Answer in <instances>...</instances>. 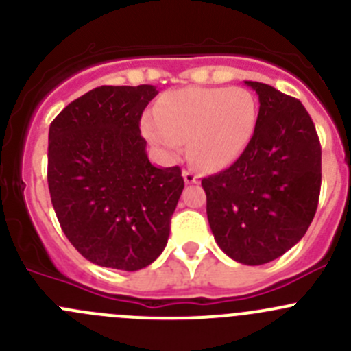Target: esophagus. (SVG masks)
I'll list each match as a JSON object with an SVG mask.
<instances>
[{"label":"esophagus","instance_id":"obj_1","mask_svg":"<svg viewBox=\"0 0 351 351\" xmlns=\"http://www.w3.org/2000/svg\"><path fill=\"white\" fill-rule=\"evenodd\" d=\"M182 177H184V180H186V184H196L197 182V176L194 174L193 171H189V169H186V171L182 172Z\"/></svg>","mask_w":351,"mask_h":351}]
</instances>
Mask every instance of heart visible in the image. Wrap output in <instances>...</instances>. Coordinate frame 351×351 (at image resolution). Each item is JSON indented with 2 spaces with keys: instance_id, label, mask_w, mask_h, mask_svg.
<instances>
[{
  "instance_id": "1",
  "label": "heart",
  "mask_w": 351,
  "mask_h": 351,
  "mask_svg": "<svg viewBox=\"0 0 351 351\" xmlns=\"http://www.w3.org/2000/svg\"><path fill=\"white\" fill-rule=\"evenodd\" d=\"M256 121L258 104L249 90L189 86L165 93L154 116L145 117L143 131L169 157H177L189 140L193 162L206 171H218L244 152Z\"/></svg>"
}]
</instances>
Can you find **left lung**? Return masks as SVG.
I'll return each mask as SVG.
<instances>
[{
  "instance_id": "obj_1",
  "label": "left lung",
  "mask_w": 351,
  "mask_h": 351,
  "mask_svg": "<svg viewBox=\"0 0 351 351\" xmlns=\"http://www.w3.org/2000/svg\"><path fill=\"white\" fill-rule=\"evenodd\" d=\"M259 97L254 133L228 169L201 180L218 247L258 266L292 249L319 203L321 143L300 100L271 85L245 82Z\"/></svg>"
}]
</instances>
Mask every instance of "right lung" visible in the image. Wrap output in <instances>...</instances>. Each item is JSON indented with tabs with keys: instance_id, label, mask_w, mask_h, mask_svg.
Wrapping results in <instances>:
<instances>
[{
	"instance_id": "1",
	"label": "right lung",
	"mask_w": 351,
	"mask_h": 351,
	"mask_svg": "<svg viewBox=\"0 0 351 351\" xmlns=\"http://www.w3.org/2000/svg\"><path fill=\"white\" fill-rule=\"evenodd\" d=\"M154 85L97 86L49 126L47 184L62 232L93 265L138 271L165 249L180 169L150 164L140 119Z\"/></svg>"
}]
</instances>
